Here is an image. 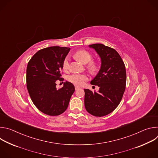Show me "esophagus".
<instances>
[{"instance_id":"34e87169","label":"esophagus","mask_w":158,"mask_h":158,"mask_svg":"<svg viewBox=\"0 0 158 158\" xmlns=\"http://www.w3.org/2000/svg\"><path fill=\"white\" fill-rule=\"evenodd\" d=\"M79 88H81L79 86H78V85H75V89H76V90H77V89H79Z\"/></svg>"}]
</instances>
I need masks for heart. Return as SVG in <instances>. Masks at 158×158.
<instances>
[{"label":"heart","mask_w":158,"mask_h":158,"mask_svg":"<svg viewBox=\"0 0 158 158\" xmlns=\"http://www.w3.org/2000/svg\"><path fill=\"white\" fill-rule=\"evenodd\" d=\"M76 57L83 64H87L92 59L91 54L85 50H80L76 52ZM89 69L91 72H95L97 70V64L94 62H90L87 65ZM69 68V57L66 56L62 62V69L64 71H67ZM68 81L74 84L77 85H82L85 81L88 79L87 75L85 74H73L67 77Z\"/></svg>","instance_id":"heart-1"}]
</instances>
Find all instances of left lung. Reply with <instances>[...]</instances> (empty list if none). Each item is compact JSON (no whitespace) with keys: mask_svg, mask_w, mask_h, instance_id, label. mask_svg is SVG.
<instances>
[{"mask_svg":"<svg viewBox=\"0 0 158 158\" xmlns=\"http://www.w3.org/2000/svg\"><path fill=\"white\" fill-rule=\"evenodd\" d=\"M101 60V69L91 81L99 87L98 92L84 89L86 110L94 116L109 114L119 104L126 89V72L123 60L114 49L102 44L89 45Z\"/></svg>","mask_w":158,"mask_h":158,"instance_id":"left-lung-1","label":"left lung"}]
</instances>
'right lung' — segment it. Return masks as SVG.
Wrapping results in <instances>:
<instances>
[{"instance_id": "add662e5", "label": "right lung", "mask_w": 158, "mask_h": 158, "mask_svg": "<svg viewBox=\"0 0 158 158\" xmlns=\"http://www.w3.org/2000/svg\"><path fill=\"white\" fill-rule=\"evenodd\" d=\"M70 51L69 48L53 46L37 51L29 61L27 88L32 101L43 113L51 116L61 114L68 107L75 91L68 81L62 87L56 88V81L61 77L62 62Z\"/></svg>"}]
</instances>
